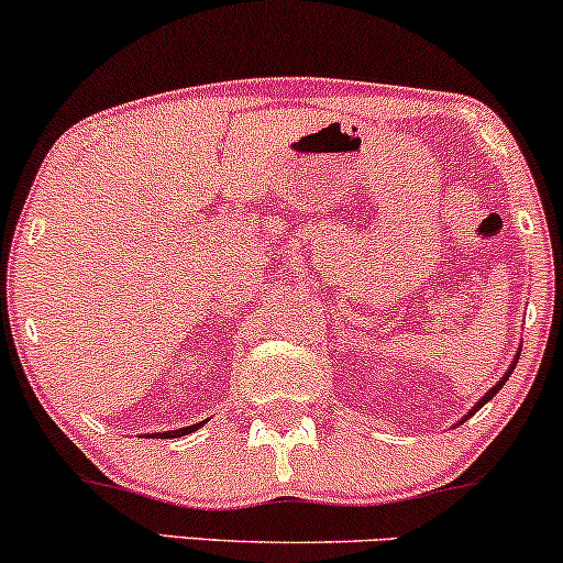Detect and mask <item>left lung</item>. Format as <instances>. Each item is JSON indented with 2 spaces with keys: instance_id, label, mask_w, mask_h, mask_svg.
Returning <instances> with one entry per match:
<instances>
[{
  "instance_id": "8db88e82",
  "label": "left lung",
  "mask_w": 563,
  "mask_h": 563,
  "mask_svg": "<svg viewBox=\"0 0 563 563\" xmlns=\"http://www.w3.org/2000/svg\"><path fill=\"white\" fill-rule=\"evenodd\" d=\"M516 360H519V354H516ZM516 360H514V365H516ZM514 365H510V371H514ZM510 371H508V373H510ZM508 373H506V376H503V380H497V384L493 386V389H489L487 394H484V397L479 399V402H476V407H474V410H471V412H468V416H466V418H471V416H474V412H476V410H479V407H482V405H487V402H489V399H493V397H495V394H497V391H500V386H503V384H506V380H508Z\"/></svg>"
}]
</instances>
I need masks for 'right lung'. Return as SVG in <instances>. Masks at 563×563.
<instances>
[{
	"label": "right lung",
	"mask_w": 563,
	"mask_h": 563,
	"mask_svg": "<svg viewBox=\"0 0 563 563\" xmlns=\"http://www.w3.org/2000/svg\"><path fill=\"white\" fill-rule=\"evenodd\" d=\"M200 426H203V423H192V426H187V429H177V431H166V434H161V437H185V434H190V431H196V429H200Z\"/></svg>",
	"instance_id": "obj_1"
}]
</instances>
